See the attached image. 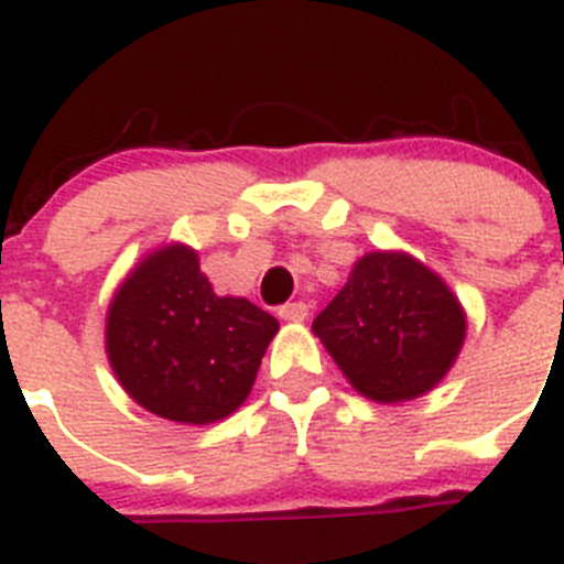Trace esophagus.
Wrapping results in <instances>:
<instances>
[{"instance_id": "esophagus-1", "label": "esophagus", "mask_w": 564, "mask_h": 564, "mask_svg": "<svg viewBox=\"0 0 564 564\" xmlns=\"http://www.w3.org/2000/svg\"><path fill=\"white\" fill-rule=\"evenodd\" d=\"M279 318H285V322H305L307 318V305L305 302H288V305L279 307Z\"/></svg>"}]
</instances>
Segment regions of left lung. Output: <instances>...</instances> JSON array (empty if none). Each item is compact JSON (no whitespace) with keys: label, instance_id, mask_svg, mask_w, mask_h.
<instances>
[{"label":"left lung","instance_id":"8db88e82","mask_svg":"<svg viewBox=\"0 0 564 564\" xmlns=\"http://www.w3.org/2000/svg\"><path fill=\"white\" fill-rule=\"evenodd\" d=\"M341 372L372 401L430 392L460 352L466 316L441 276L403 253H367L313 318Z\"/></svg>","mask_w":564,"mask_h":564}]
</instances>
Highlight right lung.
<instances>
[{"label":"right lung","instance_id":"1","mask_svg":"<svg viewBox=\"0 0 564 564\" xmlns=\"http://www.w3.org/2000/svg\"><path fill=\"white\" fill-rule=\"evenodd\" d=\"M279 322L248 299L217 296L186 246L154 251L115 293L107 352L143 410L212 423L246 401Z\"/></svg>","mask_w":564,"mask_h":564}]
</instances>
